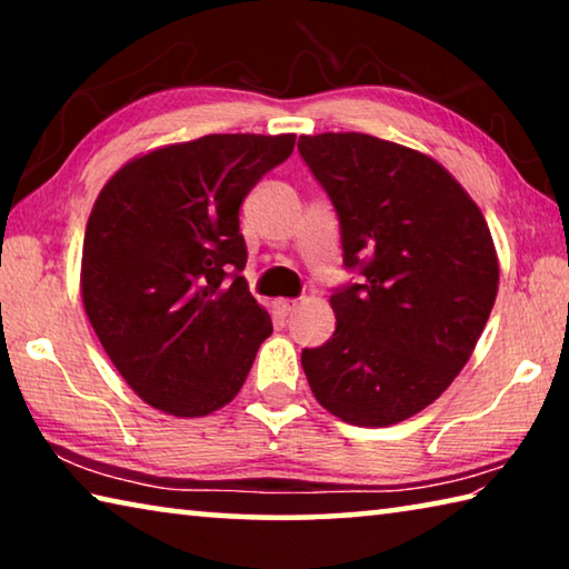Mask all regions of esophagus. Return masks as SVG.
<instances>
[{
    "label": "esophagus",
    "mask_w": 569,
    "mask_h": 569,
    "mask_svg": "<svg viewBox=\"0 0 569 569\" xmlns=\"http://www.w3.org/2000/svg\"><path fill=\"white\" fill-rule=\"evenodd\" d=\"M276 306L281 313H291V311H296L298 301H293V298H281V301H276Z\"/></svg>",
    "instance_id": "esophagus-1"
}]
</instances>
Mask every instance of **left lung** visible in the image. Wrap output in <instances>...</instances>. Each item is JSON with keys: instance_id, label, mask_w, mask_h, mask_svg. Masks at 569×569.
I'll return each mask as SVG.
<instances>
[{"instance_id": "1", "label": "left lung", "mask_w": 569, "mask_h": 569, "mask_svg": "<svg viewBox=\"0 0 569 569\" xmlns=\"http://www.w3.org/2000/svg\"><path fill=\"white\" fill-rule=\"evenodd\" d=\"M341 228L336 331L303 349L313 397L356 427H389L439 399L492 313L499 266L487 220L449 172L363 132L298 138Z\"/></svg>"}]
</instances>
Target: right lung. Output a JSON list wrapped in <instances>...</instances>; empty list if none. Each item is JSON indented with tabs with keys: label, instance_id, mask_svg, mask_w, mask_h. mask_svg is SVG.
<instances>
[{
	"label": "right lung",
	"instance_id": "1",
	"mask_svg": "<svg viewBox=\"0 0 569 569\" xmlns=\"http://www.w3.org/2000/svg\"><path fill=\"white\" fill-rule=\"evenodd\" d=\"M293 146L296 134H206L128 162L102 188L84 230L82 301L150 407L206 417L243 387L273 326L240 276L238 210Z\"/></svg>",
	"mask_w": 569,
	"mask_h": 569
}]
</instances>
